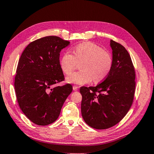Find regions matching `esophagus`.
<instances>
[{"instance_id":"1","label":"esophagus","mask_w":154,"mask_h":154,"mask_svg":"<svg viewBox=\"0 0 154 154\" xmlns=\"http://www.w3.org/2000/svg\"><path fill=\"white\" fill-rule=\"evenodd\" d=\"M72 89H73L74 91H77L78 89H79V87L77 85H73V87H72Z\"/></svg>"}]
</instances>
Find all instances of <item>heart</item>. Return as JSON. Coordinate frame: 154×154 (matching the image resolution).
<instances>
[{
	"instance_id": "obj_1",
	"label": "heart",
	"mask_w": 154,
	"mask_h": 154,
	"mask_svg": "<svg viewBox=\"0 0 154 154\" xmlns=\"http://www.w3.org/2000/svg\"><path fill=\"white\" fill-rule=\"evenodd\" d=\"M83 62L81 71L75 72L66 77V82L77 85L100 82L107 77L112 67V57L110 52L97 44L86 42L74 48V55L65 52L60 60V66L64 73L69 75L73 71L77 62Z\"/></svg>"
}]
</instances>
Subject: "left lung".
<instances>
[{
	"instance_id": "8db88e82",
	"label": "left lung",
	"mask_w": 154,
	"mask_h": 154,
	"mask_svg": "<svg viewBox=\"0 0 154 154\" xmlns=\"http://www.w3.org/2000/svg\"><path fill=\"white\" fill-rule=\"evenodd\" d=\"M112 67L96 87H82V114L89 127L106 129L121 121L129 110L135 91V71L125 47L110 40Z\"/></svg>"
}]
</instances>
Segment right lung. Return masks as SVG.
<instances>
[{"instance_id": "right-lung-1", "label": "right lung", "mask_w": 154, "mask_h": 154, "mask_svg": "<svg viewBox=\"0 0 154 154\" xmlns=\"http://www.w3.org/2000/svg\"><path fill=\"white\" fill-rule=\"evenodd\" d=\"M69 44L57 36H46L29 44L19 58L15 77L17 100L23 114L36 125L54 122L72 92L69 83L53 87L65 80L59 57Z\"/></svg>"}]
</instances>
